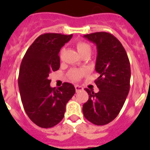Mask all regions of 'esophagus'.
Masks as SVG:
<instances>
[{
	"label": "esophagus",
	"mask_w": 150,
	"mask_h": 150,
	"mask_svg": "<svg viewBox=\"0 0 150 150\" xmlns=\"http://www.w3.org/2000/svg\"><path fill=\"white\" fill-rule=\"evenodd\" d=\"M75 90H76V92H79L81 91V90H82L83 89V88H82V86H78V85H75Z\"/></svg>",
	"instance_id": "obj_1"
}]
</instances>
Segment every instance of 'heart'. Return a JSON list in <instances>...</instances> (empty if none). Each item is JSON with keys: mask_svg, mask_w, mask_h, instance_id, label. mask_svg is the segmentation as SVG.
Here are the masks:
<instances>
[{"mask_svg": "<svg viewBox=\"0 0 150 150\" xmlns=\"http://www.w3.org/2000/svg\"><path fill=\"white\" fill-rule=\"evenodd\" d=\"M76 48H77L78 51L81 55L86 53L90 54L91 53V46L89 45V43L83 42V41H79L76 43ZM86 70L84 69H77V68H74L68 72V77L70 78L71 80L74 81H78L81 78H82L86 75Z\"/></svg>", "mask_w": 150, "mask_h": 150, "instance_id": "b5f03b06", "label": "heart"}]
</instances>
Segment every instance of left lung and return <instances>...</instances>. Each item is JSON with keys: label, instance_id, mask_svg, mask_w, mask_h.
<instances>
[{"label": "left lung", "instance_id": "obj_1", "mask_svg": "<svg viewBox=\"0 0 150 150\" xmlns=\"http://www.w3.org/2000/svg\"><path fill=\"white\" fill-rule=\"evenodd\" d=\"M96 45L95 83L98 93L85 89L89 100L83 104L84 117L96 125L111 122L121 111L130 89V62L125 48L111 33L98 32L85 35Z\"/></svg>", "mask_w": 150, "mask_h": 150}]
</instances>
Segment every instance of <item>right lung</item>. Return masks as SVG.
Returning <instances> with one entry per match:
<instances>
[{
  "instance_id": "1",
  "label": "right lung",
  "mask_w": 150,
  "mask_h": 150,
  "mask_svg": "<svg viewBox=\"0 0 150 150\" xmlns=\"http://www.w3.org/2000/svg\"><path fill=\"white\" fill-rule=\"evenodd\" d=\"M71 37L72 34H42L27 50L20 65L18 82L22 105L29 119L40 128H52L63 119L66 103L75 93L68 82L51 88L48 78L60 68L59 52Z\"/></svg>"
}]
</instances>
